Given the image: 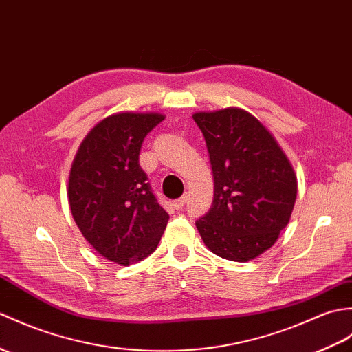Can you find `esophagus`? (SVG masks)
I'll list each match as a JSON object with an SVG mask.
<instances>
[{
    "instance_id": "esophagus-1",
    "label": "esophagus",
    "mask_w": 352,
    "mask_h": 352,
    "mask_svg": "<svg viewBox=\"0 0 352 352\" xmlns=\"http://www.w3.org/2000/svg\"><path fill=\"white\" fill-rule=\"evenodd\" d=\"M187 202V195H183L182 198H178L177 201H175V207L179 210V208H183V206L184 204Z\"/></svg>"
}]
</instances>
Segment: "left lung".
Listing matches in <instances>:
<instances>
[{"label":"left lung","mask_w":352,"mask_h":352,"mask_svg":"<svg viewBox=\"0 0 352 352\" xmlns=\"http://www.w3.org/2000/svg\"><path fill=\"white\" fill-rule=\"evenodd\" d=\"M192 117L206 138L214 179L213 206L196 228L214 255L248 263L272 248L288 225L297 175L276 138L250 112L230 106Z\"/></svg>","instance_id":"left-lung-1"}]
</instances>
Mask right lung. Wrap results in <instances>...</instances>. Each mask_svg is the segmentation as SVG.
Masks as SVG:
<instances>
[{"mask_svg": "<svg viewBox=\"0 0 352 352\" xmlns=\"http://www.w3.org/2000/svg\"><path fill=\"white\" fill-rule=\"evenodd\" d=\"M162 120L160 112L112 113L89 130L72 163L73 220L94 250L118 265L151 255L168 225L139 166L144 138Z\"/></svg>", "mask_w": 352, "mask_h": 352, "instance_id": "1", "label": "right lung"}]
</instances>
